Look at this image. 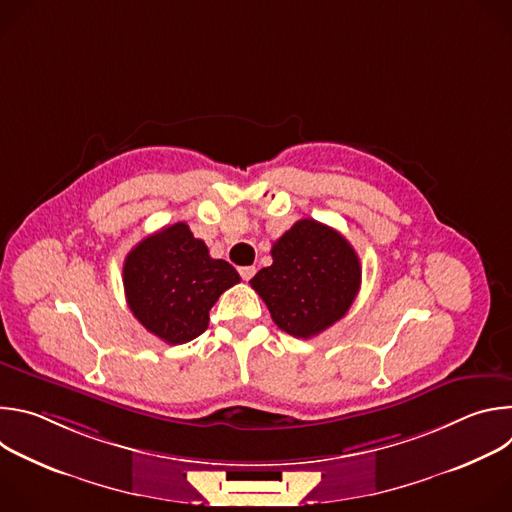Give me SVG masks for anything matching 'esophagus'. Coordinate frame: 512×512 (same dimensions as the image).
Returning a JSON list of instances; mask_svg holds the SVG:
<instances>
[{
  "label": "esophagus",
  "mask_w": 512,
  "mask_h": 512,
  "mask_svg": "<svg viewBox=\"0 0 512 512\" xmlns=\"http://www.w3.org/2000/svg\"><path fill=\"white\" fill-rule=\"evenodd\" d=\"M255 271H257V269H255L253 265H247V267H241V269H239V273H241V277H243L245 281H249V279L255 275Z\"/></svg>",
  "instance_id": "esophagus-1"
}]
</instances>
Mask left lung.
<instances>
[{"instance_id":"8db88e82","label":"left lung","mask_w":512,"mask_h":512,"mask_svg":"<svg viewBox=\"0 0 512 512\" xmlns=\"http://www.w3.org/2000/svg\"><path fill=\"white\" fill-rule=\"evenodd\" d=\"M273 263L249 283L265 302L277 328L312 338L338 322L360 287V261L332 227L302 218L271 249Z\"/></svg>"}]
</instances>
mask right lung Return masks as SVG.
I'll use <instances>...</instances> for the list:
<instances>
[{"mask_svg": "<svg viewBox=\"0 0 512 512\" xmlns=\"http://www.w3.org/2000/svg\"><path fill=\"white\" fill-rule=\"evenodd\" d=\"M237 269L212 259L186 223L137 243L123 263L127 306L139 324L168 344H184L208 328V312L239 283Z\"/></svg>", "mask_w": 512, "mask_h": 512, "instance_id": "add662e5", "label": "right lung"}]
</instances>
